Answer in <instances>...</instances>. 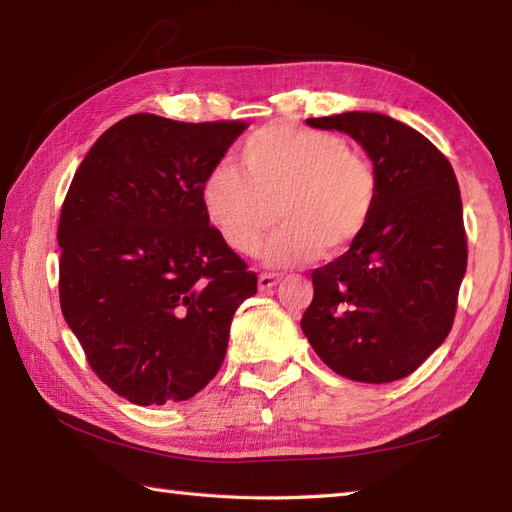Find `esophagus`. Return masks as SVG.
Instances as JSON below:
<instances>
[{"mask_svg":"<svg viewBox=\"0 0 512 512\" xmlns=\"http://www.w3.org/2000/svg\"><path fill=\"white\" fill-rule=\"evenodd\" d=\"M257 284H259V290H270V288L279 284V275H270V273L259 275Z\"/></svg>","mask_w":512,"mask_h":512,"instance_id":"34e87169","label":"esophagus"}]
</instances>
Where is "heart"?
I'll return each instance as SVG.
<instances>
[{
    "instance_id": "heart-1",
    "label": "heart",
    "mask_w": 512,
    "mask_h": 512,
    "mask_svg": "<svg viewBox=\"0 0 512 512\" xmlns=\"http://www.w3.org/2000/svg\"><path fill=\"white\" fill-rule=\"evenodd\" d=\"M239 160L215 162L202 182L206 217L239 255H255L277 217L284 226L262 253L275 266L339 257L372 222L378 171L339 134L273 123L244 140Z\"/></svg>"
}]
</instances>
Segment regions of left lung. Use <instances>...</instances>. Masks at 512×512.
Wrapping results in <instances>:
<instances>
[{"label": "left lung", "mask_w": 512, "mask_h": 512, "mask_svg": "<svg viewBox=\"0 0 512 512\" xmlns=\"http://www.w3.org/2000/svg\"><path fill=\"white\" fill-rule=\"evenodd\" d=\"M339 129L378 171L367 231L334 262L312 270L301 330L321 361L358 383H391L447 339L466 273L462 198L447 156L416 129L376 112L308 118Z\"/></svg>", "instance_id": "8db88e82"}]
</instances>
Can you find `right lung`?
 <instances>
[{
    "label": "right lung",
    "mask_w": 512,
    "mask_h": 512,
    "mask_svg": "<svg viewBox=\"0 0 512 512\" xmlns=\"http://www.w3.org/2000/svg\"><path fill=\"white\" fill-rule=\"evenodd\" d=\"M244 129L132 114L96 140L63 200L61 312L92 372L134 405L209 385L257 292L202 206L206 173Z\"/></svg>",
    "instance_id": "obj_1"
}]
</instances>
